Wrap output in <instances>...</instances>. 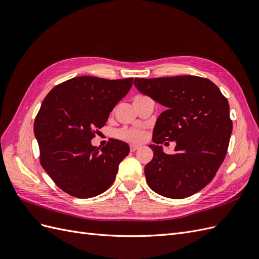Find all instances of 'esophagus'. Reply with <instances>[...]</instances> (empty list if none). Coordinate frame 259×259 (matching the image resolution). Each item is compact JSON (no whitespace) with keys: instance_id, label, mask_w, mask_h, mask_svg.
<instances>
[{"instance_id":"1","label":"esophagus","mask_w":259,"mask_h":259,"mask_svg":"<svg viewBox=\"0 0 259 259\" xmlns=\"http://www.w3.org/2000/svg\"><path fill=\"white\" fill-rule=\"evenodd\" d=\"M138 149H139V146H136V145H131L130 146V150L132 152H135L136 150H138Z\"/></svg>"}]
</instances>
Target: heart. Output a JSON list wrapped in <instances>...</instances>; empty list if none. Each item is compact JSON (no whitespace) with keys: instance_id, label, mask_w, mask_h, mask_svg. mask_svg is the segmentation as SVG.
Here are the masks:
<instances>
[{"instance_id":"b5f03b06","label":"heart","mask_w":259,"mask_h":259,"mask_svg":"<svg viewBox=\"0 0 259 259\" xmlns=\"http://www.w3.org/2000/svg\"><path fill=\"white\" fill-rule=\"evenodd\" d=\"M115 135L117 138H120L125 142L132 144H140L146 139L147 133L145 130L136 128V127H123L119 131H116Z\"/></svg>"}]
</instances>
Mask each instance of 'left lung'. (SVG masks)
<instances>
[{"mask_svg": "<svg viewBox=\"0 0 259 259\" xmlns=\"http://www.w3.org/2000/svg\"><path fill=\"white\" fill-rule=\"evenodd\" d=\"M134 84L166 108L153 130L156 145L149 146L153 151L145 167L149 187L170 199L199 192L215 177L228 151V100L210 80L195 75L136 77ZM165 141L177 142L174 154H164L157 146Z\"/></svg>", "mask_w": 259, "mask_h": 259, "instance_id": "1", "label": "left lung"}]
</instances>
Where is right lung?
<instances>
[{
	"label": "right lung",
	"mask_w": 259,
	"mask_h": 259,
	"mask_svg": "<svg viewBox=\"0 0 259 259\" xmlns=\"http://www.w3.org/2000/svg\"><path fill=\"white\" fill-rule=\"evenodd\" d=\"M133 77L108 80L76 76L48 94L34 121L40 163L64 192L89 199L105 192L130 153L127 144L111 139L104 148L91 140L126 95Z\"/></svg>",
	"instance_id": "add662e5"
}]
</instances>
